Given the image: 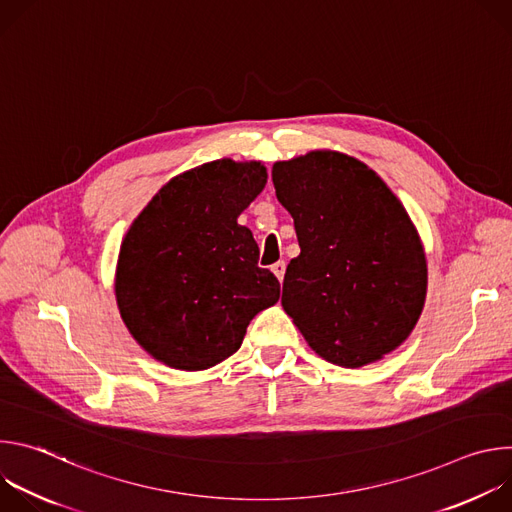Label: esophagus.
Here are the masks:
<instances>
[{
  "label": "esophagus",
  "instance_id": "esophagus-1",
  "mask_svg": "<svg viewBox=\"0 0 512 512\" xmlns=\"http://www.w3.org/2000/svg\"><path fill=\"white\" fill-rule=\"evenodd\" d=\"M271 271H273V273H275V277L281 281V279H283V275H285V263H283V261L273 263V265H271Z\"/></svg>",
  "mask_w": 512,
  "mask_h": 512
}]
</instances>
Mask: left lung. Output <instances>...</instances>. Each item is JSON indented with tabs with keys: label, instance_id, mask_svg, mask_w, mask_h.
Listing matches in <instances>:
<instances>
[{
	"label": "left lung",
	"instance_id": "obj_1",
	"mask_svg": "<svg viewBox=\"0 0 512 512\" xmlns=\"http://www.w3.org/2000/svg\"><path fill=\"white\" fill-rule=\"evenodd\" d=\"M271 178L300 243L281 306L308 344L346 369L401 346L425 304L427 263L399 198L367 164L330 150L275 162Z\"/></svg>",
	"mask_w": 512,
	"mask_h": 512
}]
</instances>
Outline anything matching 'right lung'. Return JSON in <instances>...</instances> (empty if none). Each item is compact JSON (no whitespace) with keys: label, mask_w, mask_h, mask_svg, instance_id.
I'll return each mask as SVG.
<instances>
[{"label":"right lung","mask_w":512,"mask_h":512,"mask_svg":"<svg viewBox=\"0 0 512 512\" xmlns=\"http://www.w3.org/2000/svg\"><path fill=\"white\" fill-rule=\"evenodd\" d=\"M265 184L261 162H208L172 178L131 223L115 273L119 314L168 367L204 371L229 358L279 300L277 277L237 223Z\"/></svg>","instance_id":"1"}]
</instances>
